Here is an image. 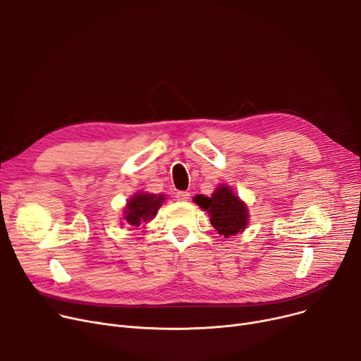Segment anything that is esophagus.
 <instances>
[{"mask_svg": "<svg viewBox=\"0 0 361 361\" xmlns=\"http://www.w3.org/2000/svg\"><path fill=\"white\" fill-rule=\"evenodd\" d=\"M176 197H177V200H180V202H187L188 199H190V193H188V192H178V193L176 195Z\"/></svg>", "mask_w": 361, "mask_h": 361, "instance_id": "esophagus-1", "label": "esophagus"}]
</instances>
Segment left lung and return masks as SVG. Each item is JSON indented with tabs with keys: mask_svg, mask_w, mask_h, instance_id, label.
Returning <instances> with one entry per match:
<instances>
[{
	"mask_svg": "<svg viewBox=\"0 0 361 361\" xmlns=\"http://www.w3.org/2000/svg\"><path fill=\"white\" fill-rule=\"evenodd\" d=\"M193 200L203 211L209 214L214 228L225 238L243 233L247 226V206L238 199V196H235L228 185L221 184L211 197L197 195Z\"/></svg>",
	"mask_w": 361,
	"mask_h": 361,
	"instance_id": "left-lung-1",
	"label": "left lung"
}]
</instances>
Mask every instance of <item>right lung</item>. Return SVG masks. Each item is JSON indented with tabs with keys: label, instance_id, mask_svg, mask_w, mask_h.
<instances>
[{
	"label": "right lung",
	"instance_id": "obj_1",
	"mask_svg": "<svg viewBox=\"0 0 361 361\" xmlns=\"http://www.w3.org/2000/svg\"><path fill=\"white\" fill-rule=\"evenodd\" d=\"M164 200V195H147L142 192L136 193L131 199H128L126 204L124 219L133 226H139L142 222H147L157 215Z\"/></svg>",
	"mask_w": 361,
	"mask_h": 361
}]
</instances>
